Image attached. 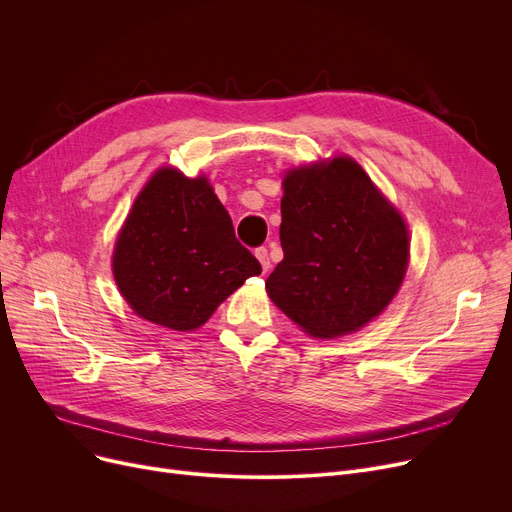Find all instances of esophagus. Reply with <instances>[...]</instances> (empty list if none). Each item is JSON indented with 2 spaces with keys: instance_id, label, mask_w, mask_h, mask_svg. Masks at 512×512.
<instances>
[{
  "instance_id": "esophagus-1",
  "label": "esophagus",
  "mask_w": 512,
  "mask_h": 512,
  "mask_svg": "<svg viewBox=\"0 0 512 512\" xmlns=\"http://www.w3.org/2000/svg\"><path fill=\"white\" fill-rule=\"evenodd\" d=\"M255 257L259 259V263H261V267H263V272L270 270L272 261H270V253H267V249H265V247H259V249H255Z\"/></svg>"
}]
</instances>
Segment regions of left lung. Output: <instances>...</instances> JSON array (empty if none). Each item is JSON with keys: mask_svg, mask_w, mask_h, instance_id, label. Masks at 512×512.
<instances>
[{"mask_svg": "<svg viewBox=\"0 0 512 512\" xmlns=\"http://www.w3.org/2000/svg\"><path fill=\"white\" fill-rule=\"evenodd\" d=\"M284 259L265 280L270 299L309 336L357 332L380 315L409 263V232L351 157L284 178Z\"/></svg>", "mask_w": 512, "mask_h": 512, "instance_id": "left-lung-1", "label": "left lung"}]
</instances>
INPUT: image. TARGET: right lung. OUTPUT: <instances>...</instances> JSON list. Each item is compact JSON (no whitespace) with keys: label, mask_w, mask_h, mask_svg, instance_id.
<instances>
[{"label":"right lung","mask_w":512,"mask_h":512,"mask_svg":"<svg viewBox=\"0 0 512 512\" xmlns=\"http://www.w3.org/2000/svg\"><path fill=\"white\" fill-rule=\"evenodd\" d=\"M261 274L236 240L207 178L161 168L132 205L114 249V278L143 319L178 332L203 326L222 301Z\"/></svg>","instance_id":"right-lung-1"}]
</instances>
